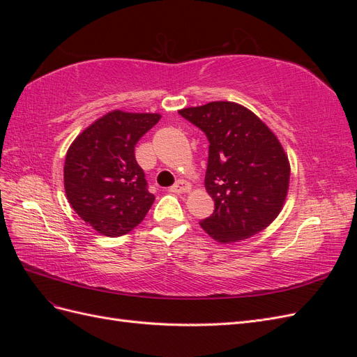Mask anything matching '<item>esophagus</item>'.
<instances>
[{"label":"esophagus","instance_id":"34e87169","mask_svg":"<svg viewBox=\"0 0 357 357\" xmlns=\"http://www.w3.org/2000/svg\"><path fill=\"white\" fill-rule=\"evenodd\" d=\"M190 190V183H188L186 180H177L174 183V186H171V192L176 193H185Z\"/></svg>","mask_w":357,"mask_h":357}]
</instances>
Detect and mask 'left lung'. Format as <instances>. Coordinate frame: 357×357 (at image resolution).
I'll list each match as a JSON object with an SVG mask.
<instances>
[{
  "label": "left lung",
  "instance_id": "1",
  "mask_svg": "<svg viewBox=\"0 0 357 357\" xmlns=\"http://www.w3.org/2000/svg\"><path fill=\"white\" fill-rule=\"evenodd\" d=\"M208 138L205 189L214 201L202 229L223 244L247 240L273 223L287 197L290 165L283 146L245 107L214 101L178 112Z\"/></svg>",
  "mask_w": 357,
  "mask_h": 357
}]
</instances>
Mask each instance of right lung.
Returning <instances> with one entry per match:
<instances>
[{"label": "right lung", "instance_id": "1", "mask_svg": "<svg viewBox=\"0 0 357 357\" xmlns=\"http://www.w3.org/2000/svg\"><path fill=\"white\" fill-rule=\"evenodd\" d=\"M158 113L113 110L74 139L63 165V188L74 211L105 236H121L143 222L155 195L135 160V144Z\"/></svg>", "mask_w": 357, "mask_h": 357}]
</instances>
